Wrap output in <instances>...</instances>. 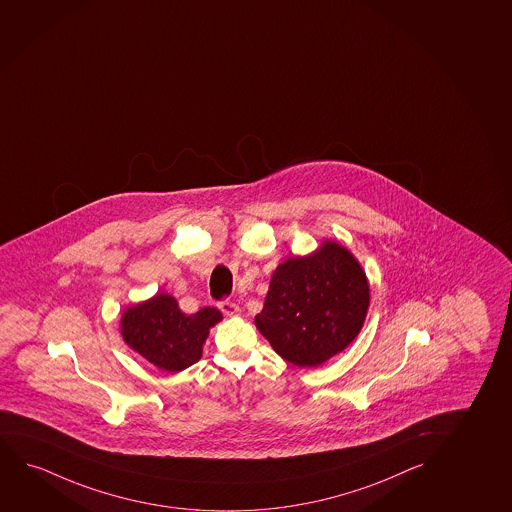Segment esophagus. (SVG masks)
Here are the masks:
<instances>
[{"label": "esophagus", "instance_id": "1", "mask_svg": "<svg viewBox=\"0 0 512 512\" xmlns=\"http://www.w3.org/2000/svg\"><path fill=\"white\" fill-rule=\"evenodd\" d=\"M218 308H220L225 315H228V317H232V315H237V313H239V306L232 303V301H228V299L220 301V303H218Z\"/></svg>", "mask_w": 512, "mask_h": 512}]
</instances>
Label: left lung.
I'll use <instances>...</instances> for the list:
<instances>
[{
    "instance_id": "obj_1",
    "label": "left lung",
    "mask_w": 512,
    "mask_h": 512,
    "mask_svg": "<svg viewBox=\"0 0 512 512\" xmlns=\"http://www.w3.org/2000/svg\"><path fill=\"white\" fill-rule=\"evenodd\" d=\"M367 308L362 266L329 240L317 253L279 265L254 324L284 360L317 367L358 336Z\"/></svg>"
}]
</instances>
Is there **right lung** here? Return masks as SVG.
<instances>
[{"label":"right lung","instance_id":"add662e5","mask_svg":"<svg viewBox=\"0 0 512 512\" xmlns=\"http://www.w3.org/2000/svg\"><path fill=\"white\" fill-rule=\"evenodd\" d=\"M220 320L216 308L207 306L187 315L173 296L157 294L124 311L121 334L133 350L159 369L180 372L201 360L209 329Z\"/></svg>","mask_w":512,"mask_h":512}]
</instances>
